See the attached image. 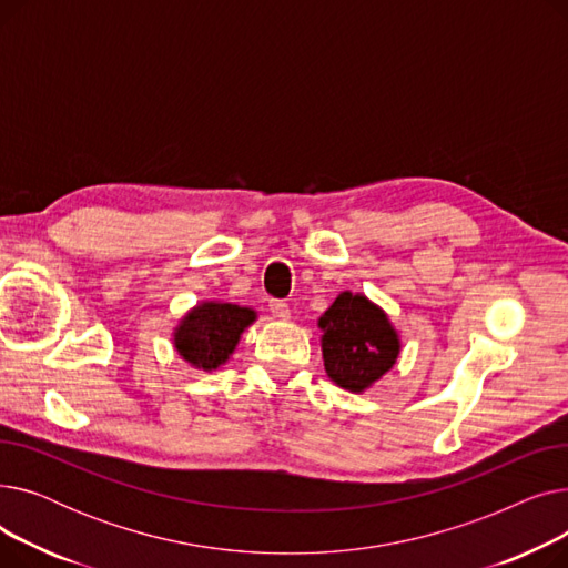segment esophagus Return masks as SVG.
I'll list each match as a JSON object with an SVG mask.
<instances>
[{"instance_id":"1","label":"esophagus","mask_w":568,"mask_h":568,"mask_svg":"<svg viewBox=\"0 0 568 568\" xmlns=\"http://www.w3.org/2000/svg\"><path fill=\"white\" fill-rule=\"evenodd\" d=\"M268 311H272L278 320H290V308H287V304H283V302H278V300L268 302Z\"/></svg>"}]
</instances>
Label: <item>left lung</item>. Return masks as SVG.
<instances>
[{"instance_id":"obj_1","label":"left lung","mask_w":568,"mask_h":568,"mask_svg":"<svg viewBox=\"0 0 568 568\" xmlns=\"http://www.w3.org/2000/svg\"><path fill=\"white\" fill-rule=\"evenodd\" d=\"M324 371L345 392L362 394L400 354V338L386 313L368 296L341 292L317 320Z\"/></svg>"}]
</instances>
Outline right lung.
I'll list each match as a JSON object with an SVG mask.
<instances>
[{
	"label": "right lung",
	"mask_w": 568,
	"mask_h": 568,
	"mask_svg": "<svg viewBox=\"0 0 568 568\" xmlns=\"http://www.w3.org/2000/svg\"><path fill=\"white\" fill-rule=\"evenodd\" d=\"M255 317L253 308L225 302H202L179 322L174 329V347L191 366L216 371L230 359L239 338Z\"/></svg>",
	"instance_id": "right-lung-1"
}]
</instances>
